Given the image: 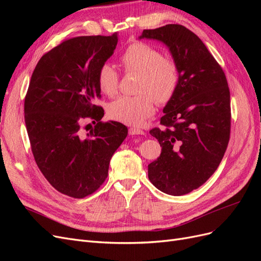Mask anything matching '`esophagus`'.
I'll list each match as a JSON object with an SVG mask.
<instances>
[{
    "mask_svg": "<svg viewBox=\"0 0 261 261\" xmlns=\"http://www.w3.org/2000/svg\"><path fill=\"white\" fill-rule=\"evenodd\" d=\"M128 133H129V135H145V132L143 129L135 128V127H130Z\"/></svg>",
    "mask_w": 261,
    "mask_h": 261,
    "instance_id": "obj_1",
    "label": "esophagus"
}]
</instances>
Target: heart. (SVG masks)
<instances>
[{
    "instance_id": "heart-1",
    "label": "heart",
    "mask_w": 261,
    "mask_h": 261,
    "mask_svg": "<svg viewBox=\"0 0 261 261\" xmlns=\"http://www.w3.org/2000/svg\"><path fill=\"white\" fill-rule=\"evenodd\" d=\"M121 63L126 72L139 74L135 97H120L110 103L108 113L113 120L140 126L154 113V101L165 105L174 96L179 82L176 63L145 42H134L124 51ZM100 90L113 97L118 89V74L110 64H103L98 73Z\"/></svg>"
}]
</instances>
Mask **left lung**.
<instances>
[{
    "mask_svg": "<svg viewBox=\"0 0 261 261\" xmlns=\"http://www.w3.org/2000/svg\"><path fill=\"white\" fill-rule=\"evenodd\" d=\"M169 48L176 63V92L163 109L162 128L150 130L162 147L148 165V177L159 191L180 196L198 188L215 173L231 129L230 90L225 74L193 31L170 23L146 29L139 39Z\"/></svg>",
    "mask_w": 261,
    "mask_h": 261,
    "instance_id": "obj_1",
    "label": "left lung"
}]
</instances>
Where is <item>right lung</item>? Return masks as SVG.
I'll return each instance as SVG.
<instances>
[{"label": "right lung", "instance_id": "1", "mask_svg": "<svg viewBox=\"0 0 261 261\" xmlns=\"http://www.w3.org/2000/svg\"><path fill=\"white\" fill-rule=\"evenodd\" d=\"M117 34L63 41L39 60L25 98V123L38 168L60 193L91 195L108 177L110 160L127 136L122 123H102L98 73L113 54ZM86 118L96 124L85 134Z\"/></svg>", "mask_w": 261, "mask_h": 261}]
</instances>
